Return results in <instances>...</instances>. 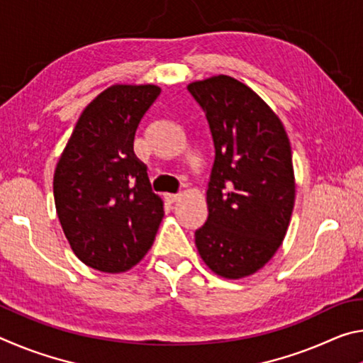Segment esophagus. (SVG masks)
I'll list each match as a JSON object with an SVG mask.
<instances>
[{
    "label": "esophagus",
    "instance_id": "esophagus-1",
    "mask_svg": "<svg viewBox=\"0 0 363 363\" xmlns=\"http://www.w3.org/2000/svg\"><path fill=\"white\" fill-rule=\"evenodd\" d=\"M164 200H167L168 203H176V201L181 200V195L179 194H167L164 195Z\"/></svg>",
    "mask_w": 363,
    "mask_h": 363
}]
</instances>
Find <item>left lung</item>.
<instances>
[{"instance_id":"obj_1","label":"left lung","mask_w":363,"mask_h":363,"mask_svg":"<svg viewBox=\"0 0 363 363\" xmlns=\"http://www.w3.org/2000/svg\"><path fill=\"white\" fill-rule=\"evenodd\" d=\"M187 89L205 110L216 150L196 250L219 277H250L272 259L290 225L296 199L290 139L279 115L235 78L214 75Z\"/></svg>"}]
</instances>
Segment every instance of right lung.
<instances>
[{"label":"right lung","mask_w":363,"mask_h":363,"mask_svg":"<svg viewBox=\"0 0 363 363\" xmlns=\"http://www.w3.org/2000/svg\"><path fill=\"white\" fill-rule=\"evenodd\" d=\"M162 93L157 84H112L79 115L54 171V203L65 238L86 266L128 272L147 255L163 219L134 134Z\"/></svg>","instance_id":"add662e5"}]
</instances>
